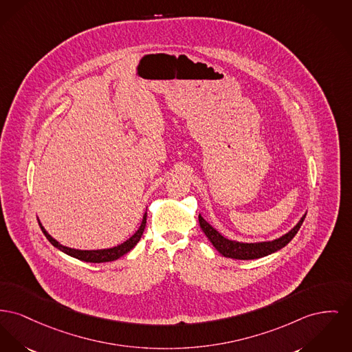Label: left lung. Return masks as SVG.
Wrapping results in <instances>:
<instances>
[{"label":"left lung","instance_id":"obj_1","mask_svg":"<svg viewBox=\"0 0 352 352\" xmlns=\"http://www.w3.org/2000/svg\"><path fill=\"white\" fill-rule=\"evenodd\" d=\"M305 218H306V214L286 234H283L279 238H275L272 241L239 242V241H232V239H228L226 236H223L217 228H212L201 214L198 217L199 226L206 234V236L208 238V241L212 243V246L217 248L223 256L232 258V259H241V261L263 258V256H267L270 254L276 252L280 248H285L289 242H291V239L296 235V232L299 231Z\"/></svg>","mask_w":352,"mask_h":352}]
</instances>
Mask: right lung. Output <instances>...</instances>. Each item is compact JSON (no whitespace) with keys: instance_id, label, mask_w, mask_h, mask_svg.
<instances>
[{"instance_id":"right-lung-1","label":"right lung","mask_w":352,"mask_h":352,"mask_svg":"<svg viewBox=\"0 0 352 352\" xmlns=\"http://www.w3.org/2000/svg\"><path fill=\"white\" fill-rule=\"evenodd\" d=\"M146 215L147 212L145 211L144 217H142V222H141V226L138 228V230L129 238L126 239L124 242H122L121 245H117L114 248H101V250H78V248H67V246H63L58 241H56L46 230L42 226L40 219H38V223H40V228H41L42 232L45 234V236L47 238V241L54 246L56 248H58L60 251H63L65 254L76 258V259H80L83 262H89V263H104V262H111V261H116L118 258H121L122 255H124L126 252H129L131 248H134L142 234H144V230L146 228Z\"/></svg>"}]
</instances>
